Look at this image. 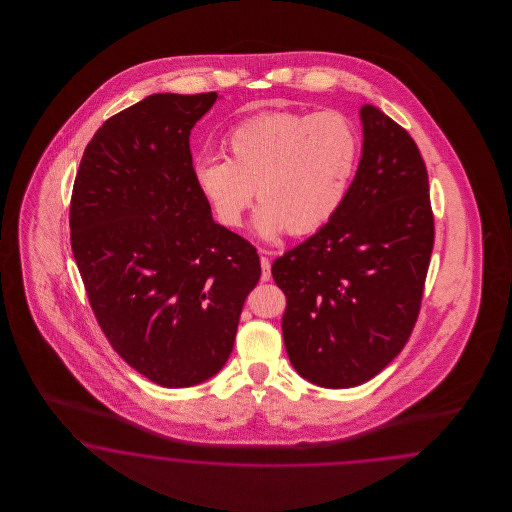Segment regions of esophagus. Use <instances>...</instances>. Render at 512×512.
Wrapping results in <instances>:
<instances>
[{"label":"esophagus","instance_id":"1","mask_svg":"<svg viewBox=\"0 0 512 512\" xmlns=\"http://www.w3.org/2000/svg\"><path fill=\"white\" fill-rule=\"evenodd\" d=\"M261 253H264V251H261ZM261 268H263L261 279H263V281H270V278H272V272H270V259H268V257H264V255H261Z\"/></svg>","mask_w":512,"mask_h":512}]
</instances>
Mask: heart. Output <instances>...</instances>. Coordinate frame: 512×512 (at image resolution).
<instances>
[{"label": "heart", "instance_id": "1", "mask_svg": "<svg viewBox=\"0 0 512 512\" xmlns=\"http://www.w3.org/2000/svg\"><path fill=\"white\" fill-rule=\"evenodd\" d=\"M227 157L202 155L193 180L225 227H240L255 189L259 238L319 231L338 212L357 171V127L338 112H272L234 125Z\"/></svg>", "mask_w": 512, "mask_h": 512}]
</instances>
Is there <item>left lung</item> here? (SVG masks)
<instances>
[{
    "label": "left lung",
    "mask_w": 512,
    "mask_h": 512,
    "mask_svg": "<svg viewBox=\"0 0 512 512\" xmlns=\"http://www.w3.org/2000/svg\"><path fill=\"white\" fill-rule=\"evenodd\" d=\"M362 155L338 212L272 264L296 372L351 388L387 368L419 315L434 248L428 172L409 133L362 105Z\"/></svg>",
    "instance_id": "left-lung-1"
}]
</instances>
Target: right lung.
Listing matches in <instances>:
<instances>
[{"instance_id": "1", "label": "right lung", "mask_w": 512, "mask_h": 512, "mask_svg": "<svg viewBox=\"0 0 512 512\" xmlns=\"http://www.w3.org/2000/svg\"><path fill=\"white\" fill-rule=\"evenodd\" d=\"M217 93H154L86 146L71 248L114 351L167 388L214 377L261 278L255 248L212 217L193 180L191 129Z\"/></svg>"}]
</instances>
